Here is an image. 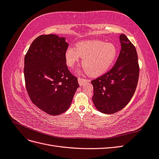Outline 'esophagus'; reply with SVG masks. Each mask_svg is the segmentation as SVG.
Wrapping results in <instances>:
<instances>
[{"instance_id":"1","label":"esophagus","mask_w":159,"mask_h":159,"mask_svg":"<svg viewBox=\"0 0 159 159\" xmlns=\"http://www.w3.org/2000/svg\"><path fill=\"white\" fill-rule=\"evenodd\" d=\"M86 81H89V80H86V79H83L81 78H78V83L80 85H82L84 83L86 82Z\"/></svg>"}]
</instances>
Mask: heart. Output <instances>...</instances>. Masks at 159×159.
I'll return each instance as SVG.
<instances>
[{
	"mask_svg": "<svg viewBox=\"0 0 159 159\" xmlns=\"http://www.w3.org/2000/svg\"><path fill=\"white\" fill-rule=\"evenodd\" d=\"M118 50L112 43L100 40L79 42L75 48L69 47L65 54L66 64L73 68L80 57L85 72L91 76H99L106 71L117 58Z\"/></svg>",
	"mask_w": 159,
	"mask_h": 159,
	"instance_id": "1",
	"label": "heart"
}]
</instances>
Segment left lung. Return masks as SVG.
<instances>
[{"label": "left lung", "instance_id": "8db88e82", "mask_svg": "<svg viewBox=\"0 0 159 159\" xmlns=\"http://www.w3.org/2000/svg\"><path fill=\"white\" fill-rule=\"evenodd\" d=\"M121 50L114 66L107 73L91 81L93 102L99 111L115 113L124 108L136 90L139 66L135 47L127 37H119Z\"/></svg>", "mask_w": 159, "mask_h": 159}]
</instances>
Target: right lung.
Returning a JSON list of instances; mask_svg holds the SVG:
<instances>
[{
    "mask_svg": "<svg viewBox=\"0 0 159 159\" xmlns=\"http://www.w3.org/2000/svg\"><path fill=\"white\" fill-rule=\"evenodd\" d=\"M68 47L64 37L41 35L32 42L25 57L28 94L36 107L50 115L68 110L80 86L66 65Z\"/></svg>",
    "mask_w": 159,
    "mask_h": 159,
    "instance_id": "1",
    "label": "right lung"
}]
</instances>
